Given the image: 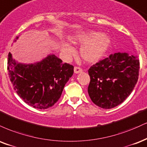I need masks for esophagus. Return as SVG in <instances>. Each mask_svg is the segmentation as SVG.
Here are the masks:
<instances>
[{
  "label": "esophagus",
  "instance_id": "esophagus-1",
  "mask_svg": "<svg viewBox=\"0 0 147 147\" xmlns=\"http://www.w3.org/2000/svg\"><path fill=\"white\" fill-rule=\"evenodd\" d=\"M82 72V69L79 67H74V73L75 74H79Z\"/></svg>",
  "mask_w": 147,
  "mask_h": 147
}]
</instances>
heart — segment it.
Masks as SVG:
<instances>
[{"instance_id": "b5f03b06", "label": "heart", "mask_w": 147, "mask_h": 147, "mask_svg": "<svg viewBox=\"0 0 147 147\" xmlns=\"http://www.w3.org/2000/svg\"><path fill=\"white\" fill-rule=\"evenodd\" d=\"M72 42L82 45L80 56L88 63H96L105 54L111 44L109 36L102 35L99 32H78L72 36ZM62 53L65 58H69L74 53V49L69 44L62 45Z\"/></svg>"}]
</instances>
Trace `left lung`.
I'll return each mask as SVG.
<instances>
[{"instance_id": "left-lung-1", "label": "left lung", "mask_w": 147, "mask_h": 147, "mask_svg": "<svg viewBox=\"0 0 147 147\" xmlns=\"http://www.w3.org/2000/svg\"><path fill=\"white\" fill-rule=\"evenodd\" d=\"M140 62L137 56L115 53L90 67L88 94L100 107L111 109L121 104L137 83Z\"/></svg>"}]
</instances>
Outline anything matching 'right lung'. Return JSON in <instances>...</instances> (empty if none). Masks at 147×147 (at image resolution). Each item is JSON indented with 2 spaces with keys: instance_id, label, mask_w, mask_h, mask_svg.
<instances>
[{
  "instance_id": "obj_1",
  "label": "right lung",
  "mask_w": 147,
  "mask_h": 147,
  "mask_svg": "<svg viewBox=\"0 0 147 147\" xmlns=\"http://www.w3.org/2000/svg\"><path fill=\"white\" fill-rule=\"evenodd\" d=\"M7 70L13 88L24 102L34 108L45 109L59 100L73 75L74 66L63 63L54 54L34 64L19 63L9 52Z\"/></svg>"
}]
</instances>
